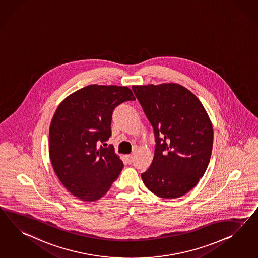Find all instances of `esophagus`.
Masks as SVG:
<instances>
[{
  "instance_id": "1",
  "label": "esophagus",
  "mask_w": 258,
  "mask_h": 258,
  "mask_svg": "<svg viewBox=\"0 0 258 258\" xmlns=\"http://www.w3.org/2000/svg\"><path fill=\"white\" fill-rule=\"evenodd\" d=\"M125 159L127 160V162L131 164V163H133V154H131V155H126L125 156Z\"/></svg>"
}]
</instances>
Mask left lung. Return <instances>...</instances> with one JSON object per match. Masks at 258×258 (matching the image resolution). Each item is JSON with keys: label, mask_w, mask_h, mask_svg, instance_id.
Returning <instances> with one entry per match:
<instances>
[{"label": "left lung", "mask_w": 258, "mask_h": 258, "mask_svg": "<svg viewBox=\"0 0 258 258\" xmlns=\"http://www.w3.org/2000/svg\"><path fill=\"white\" fill-rule=\"evenodd\" d=\"M153 127L155 151L141 174L154 195L173 199L196 186L209 165L213 128L202 103L179 84L133 86Z\"/></svg>", "instance_id": "obj_1"}]
</instances>
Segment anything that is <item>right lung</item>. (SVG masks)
Wrapping results in <instances>:
<instances>
[{
    "label": "right lung",
    "mask_w": 258,
    "mask_h": 258,
    "mask_svg": "<svg viewBox=\"0 0 258 258\" xmlns=\"http://www.w3.org/2000/svg\"><path fill=\"white\" fill-rule=\"evenodd\" d=\"M135 100L125 86L88 85L58 106L49 127V158L56 175L70 194L93 202L110 189L124 164L112 146L100 147L111 135L114 109ZM104 145V144H103Z\"/></svg>",
    "instance_id": "add662e5"
}]
</instances>
